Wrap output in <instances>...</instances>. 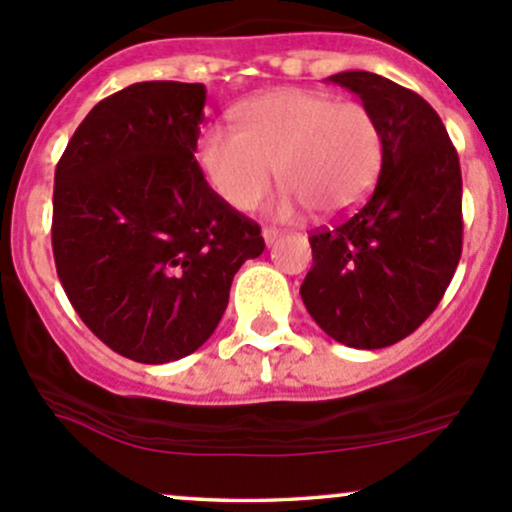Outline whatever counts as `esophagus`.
Returning a JSON list of instances; mask_svg holds the SVG:
<instances>
[{
  "mask_svg": "<svg viewBox=\"0 0 512 512\" xmlns=\"http://www.w3.org/2000/svg\"><path fill=\"white\" fill-rule=\"evenodd\" d=\"M262 238H264V243H267V245H274L276 240L281 238V231H279V228L267 226V228H262Z\"/></svg>",
  "mask_w": 512,
  "mask_h": 512,
  "instance_id": "1",
  "label": "esophagus"
}]
</instances>
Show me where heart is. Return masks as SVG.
I'll list each match as a JSON object with an SVG mask.
<instances>
[{"instance_id": "1", "label": "heart", "mask_w": 512, "mask_h": 512, "mask_svg": "<svg viewBox=\"0 0 512 512\" xmlns=\"http://www.w3.org/2000/svg\"><path fill=\"white\" fill-rule=\"evenodd\" d=\"M238 127L209 125L197 144L204 178L240 211L255 209L279 173L289 187L279 214H351L383 168V132L363 103L330 93L276 88L236 108Z\"/></svg>"}]
</instances>
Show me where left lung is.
Instances as JSON below:
<instances>
[{
    "mask_svg": "<svg viewBox=\"0 0 512 512\" xmlns=\"http://www.w3.org/2000/svg\"><path fill=\"white\" fill-rule=\"evenodd\" d=\"M327 81L354 91L383 132V168L349 219L310 231L301 298L332 339L383 349L409 337L450 286L462 255V173L443 120L380 74Z\"/></svg>",
    "mask_w": 512,
    "mask_h": 512,
    "instance_id": "1",
    "label": "left lung"
}]
</instances>
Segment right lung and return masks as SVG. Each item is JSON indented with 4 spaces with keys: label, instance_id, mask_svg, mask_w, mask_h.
I'll use <instances>...</instances> for the list:
<instances>
[{
    "label": "right lung",
    "instance_id": "1",
    "mask_svg": "<svg viewBox=\"0 0 512 512\" xmlns=\"http://www.w3.org/2000/svg\"><path fill=\"white\" fill-rule=\"evenodd\" d=\"M207 88L142 81L103 98L55 170L52 255L69 303L120 356L168 363L211 337L255 221L216 195L195 151Z\"/></svg>",
    "mask_w": 512,
    "mask_h": 512
}]
</instances>
